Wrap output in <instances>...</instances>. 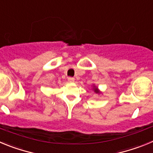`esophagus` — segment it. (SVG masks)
<instances>
[{
    "mask_svg": "<svg viewBox=\"0 0 153 153\" xmlns=\"http://www.w3.org/2000/svg\"><path fill=\"white\" fill-rule=\"evenodd\" d=\"M68 82H70V83H72V82H75V78H71V77H69V78H68Z\"/></svg>",
    "mask_w": 153,
    "mask_h": 153,
    "instance_id": "obj_1",
    "label": "esophagus"
}]
</instances>
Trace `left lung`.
<instances>
[{
    "label": "left lung",
    "mask_w": 153,
    "mask_h": 153,
    "mask_svg": "<svg viewBox=\"0 0 153 153\" xmlns=\"http://www.w3.org/2000/svg\"><path fill=\"white\" fill-rule=\"evenodd\" d=\"M92 91H94V93L97 94H101V91H100L98 89V88H97V86H95L94 85H92Z\"/></svg>",
    "instance_id": "8db88e82"
}]
</instances>
